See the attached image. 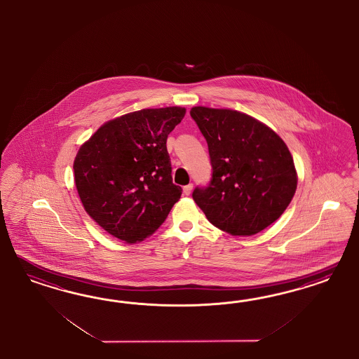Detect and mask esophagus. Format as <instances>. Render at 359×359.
Listing matches in <instances>:
<instances>
[{"mask_svg":"<svg viewBox=\"0 0 359 359\" xmlns=\"http://www.w3.org/2000/svg\"><path fill=\"white\" fill-rule=\"evenodd\" d=\"M192 189H194V185H185L184 188H183V192H184L185 196H189L191 195V192H192Z\"/></svg>","mask_w":359,"mask_h":359,"instance_id":"34e87169","label":"esophagus"}]
</instances>
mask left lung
Instances as JSON below:
<instances>
[{
	"mask_svg": "<svg viewBox=\"0 0 359 359\" xmlns=\"http://www.w3.org/2000/svg\"><path fill=\"white\" fill-rule=\"evenodd\" d=\"M207 140L212 182L196 188L208 221L231 236H254L290 205L297 188L294 158L282 138L259 120L233 109L194 107Z\"/></svg>",
	"mask_w": 359,
	"mask_h": 359,
	"instance_id": "obj_1",
	"label": "left lung"
}]
</instances>
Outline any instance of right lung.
I'll return each instance as SVG.
<instances>
[{
  "instance_id": "add662e5",
  "label": "right lung",
  "mask_w": 359,
  "mask_h": 359,
  "mask_svg": "<svg viewBox=\"0 0 359 359\" xmlns=\"http://www.w3.org/2000/svg\"><path fill=\"white\" fill-rule=\"evenodd\" d=\"M185 108L141 109L105 122L74 161L77 194L89 217L126 243L155 233L182 196L172 183L167 137Z\"/></svg>"
}]
</instances>
